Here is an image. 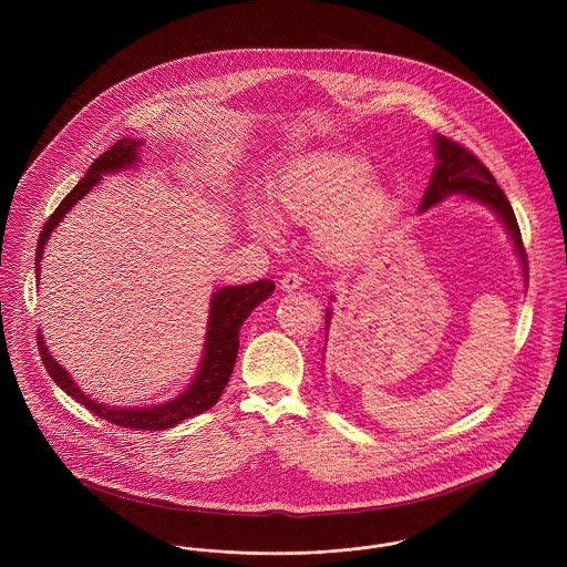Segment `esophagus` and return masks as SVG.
I'll use <instances>...</instances> for the list:
<instances>
[{"instance_id":"34e87169","label":"esophagus","mask_w":567,"mask_h":567,"mask_svg":"<svg viewBox=\"0 0 567 567\" xmlns=\"http://www.w3.org/2000/svg\"><path fill=\"white\" fill-rule=\"evenodd\" d=\"M301 287V276L297 271H287L282 278H280V289L282 291H296Z\"/></svg>"}]
</instances>
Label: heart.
Here are the masks:
<instances>
[{"mask_svg": "<svg viewBox=\"0 0 567 567\" xmlns=\"http://www.w3.org/2000/svg\"><path fill=\"white\" fill-rule=\"evenodd\" d=\"M368 159L327 151L291 163L271 190L274 215L291 223H317L327 252L349 257L391 213V195L372 185Z\"/></svg>", "mask_w": 567, "mask_h": 567, "instance_id": "1", "label": "heart"}]
</instances>
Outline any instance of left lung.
<instances>
[{
	"instance_id": "8db88e82",
	"label": "left lung",
	"mask_w": 567,
	"mask_h": 567,
	"mask_svg": "<svg viewBox=\"0 0 567 567\" xmlns=\"http://www.w3.org/2000/svg\"><path fill=\"white\" fill-rule=\"evenodd\" d=\"M435 153H437V165L433 169L432 183L425 190L421 210L432 208L433 204L442 202L444 197L453 193H465L486 206H491L502 220L506 223V229L513 236L514 246L518 257L523 259V271L527 276V252L520 238V229L514 216L513 206L506 197V193L497 187L493 174L486 169L485 163L481 162L472 151H467L463 144L446 135H435ZM324 323H329V312Z\"/></svg>"
}]
</instances>
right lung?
<instances>
[{
	"mask_svg": "<svg viewBox=\"0 0 567 567\" xmlns=\"http://www.w3.org/2000/svg\"><path fill=\"white\" fill-rule=\"evenodd\" d=\"M140 144H142L140 140H130V137L114 142L106 153H102L95 162L91 163V167L86 169L81 183L63 197V202L54 208L53 215L49 216V220L42 227L38 248H35V274H40V259H42L44 244L49 240L54 227L59 225V220L68 215V210H72V206L81 197H84V193H89L100 183L104 172H114L125 165H132L137 159ZM271 291H274L271 280H257L252 285L225 287V289L216 291L213 296V306H210L206 354H204L197 377L181 398H176L167 404L157 405V408H137V410L121 408L118 410V408L97 404V402L89 400L86 395H82V391L74 384V380L68 377V372L54 361L49 349L44 347L40 331H38V349L42 354V363H44L47 372L61 386V391L72 395L79 404L91 410L95 416L106 419L112 425L130 427L135 432H159V430L174 427L181 421L190 419L195 414L210 410L218 402L223 389L227 386L229 377L234 372V365H236L238 347H240V336H238L240 327L246 321V317L261 301H266L271 296Z\"/></svg>",
	"mask_w": 567,
	"mask_h": 567,
	"instance_id": "add662e5",
	"label": "right lung"
}]
</instances>
